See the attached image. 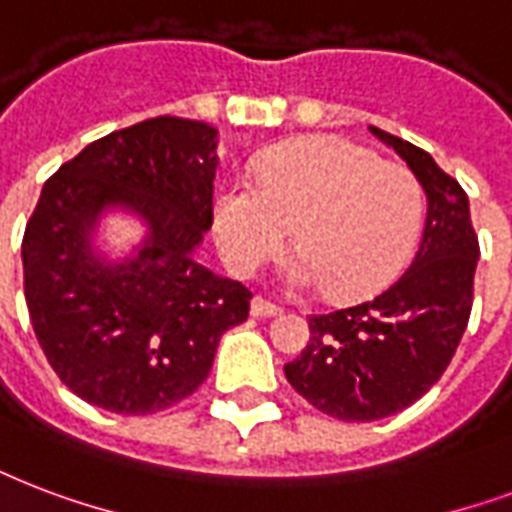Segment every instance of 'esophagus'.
<instances>
[{
	"instance_id": "34e87169",
	"label": "esophagus",
	"mask_w": 512,
	"mask_h": 512,
	"mask_svg": "<svg viewBox=\"0 0 512 512\" xmlns=\"http://www.w3.org/2000/svg\"><path fill=\"white\" fill-rule=\"evenodd\" d=\"M249 311H252V317H279L282 314V308L273 306V303H268V300L263 298H252V303H249Z\"/></svg>"
}]
</instances>
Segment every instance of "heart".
Masks as SVG:
<instances>
[{
    "instance_id": "obj_1",
    "label": "heart",
    "mask_w": 512,
    "mask_h": 512,
    "mask_svg": "<svg viewBox=\"0 0 512 512\" xmlns=\"http://www.w3.org/2000/svg\"><path fill=\"white\" fill-rule=\"evenodd\" d=\"M421 222L424 195L411 171L341 136L273 147L255 182H222L212 206L214 239L230 271L257 273L295 230L303 255L287 282L295 290L327 287L338 300L370 298L395 282Z\"/></svg>"
}]
</instances>
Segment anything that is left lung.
<instances>
[{"label":"left lung","instance_id":"1","mask_svg":"<svg viewBox=\"0 0 512 512\" xmlns=\"http://www.w3.org/2000/svg\"><path fill=\"white\" fill-rule=\"evenodd\" d=\"M370 134L408 163L427 195L411 268L368 303L308 317V346L284 365L292 389L341 421H376L438 384L462 341L481 257L470 201L429 152L381 128Z\"/></svg>","mask_w":512,"mask_h":512}]
</instances>
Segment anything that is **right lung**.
Listing matches in <instances>:
<instances>
[{"instance_id": "right-lung-1", "label": "right lung", "mask_w": 512, "mask_h": 512, "mask_svg": "<svg viewBox=\"0 0 512 512\" xmlns=\"http://www.w3.org/2000/svg\"><path fill=\"white\" fill-rule=\"evenodd\" d=\"M217 128L152 117L88 144L45 182L23 233V292L37 341L74 395L126 416L204 384L252 292L195 260L212 228ZM131 213L142 245L95 247L104 213Z\"/></svg>"}]
</instances>
